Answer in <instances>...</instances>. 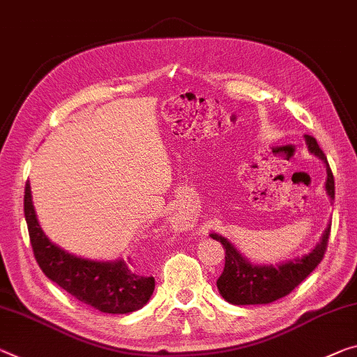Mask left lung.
I'll use <instances>...</instances> for the list:
<instances>
[{"mask_svg": "<svg viewBox=\"0 0 357 357\" xmlns=\"http://www.w3.org/2000/svg\"><path fill=\"white\" fill-rule=\"evenodd\" d=\"M305 142L311 155H314L326 166L327 178L324 188L332 204L335 197V183H333V175L328 167L327 158L317 145L316 139L305 135ZM328 234H331V222L327 223L319 243L308 254L273 265V263L250 261L228 238L211 233V238L222 243L225 249V268L217 281L218 292L228 303L238 306L268 305L286 297L319 265L327 248Z\"/></svg>", "mask_w": 357, "mask_h": 357, "instance_id": "left-lung-1", "label": "left lung"}]
</instances>
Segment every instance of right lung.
Here are the masks:
<instances>
[{
  "label": "right lung",
  "mask_w": 357,
  "mask_h": 357,
  "mask_svg": "<svg viewBox=\"0 0 357 357\" xmlns=\"http://www.w3.org/2000/svg\"><path fill=\"white\" fill-rule=\"evenodd\" d=\"M24 212L33 254L41 271L71 297L108 314L137 311L151 298L155 279L137 273L123 259H84L54 244L38 222L30 182L25 185Z\"/></svg>",
  "instance_id": "obj_1"
}]
</instances>
